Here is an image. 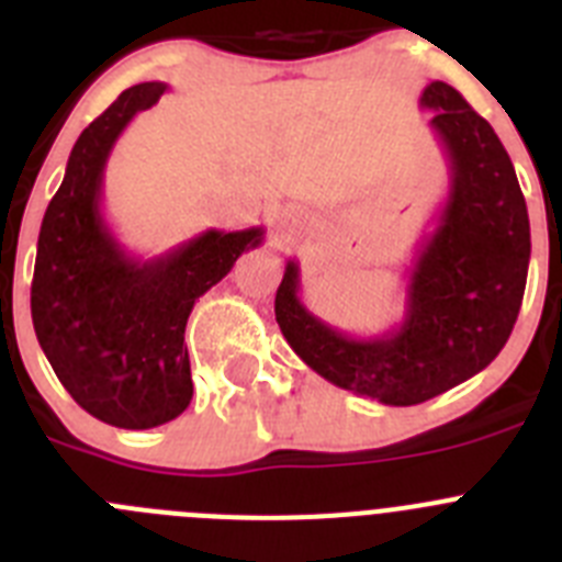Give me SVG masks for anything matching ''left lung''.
Wrapping results in <instances>:
<instances>
[{
	"instance_id": "obj_1",
	"label": "left lung",
	"mask_w": 562,
	"mask_h": 562,
	"mask_svg": "<svg viewBox=\"0 0 562 562\" xmlns=\"http://www.w3.org/2000/svg\"><path fill=\"white\" fill-rule=\"evenodd\" d=\"M448 157L450 188L408 270L405 317L376 337L335 329L301 301L286 261L276 292L281 335L331 385L382 405H419L484 371L513 335L529 272V213L493 126L450 83L419 98Z\"/></svg>"
}]
</instances>
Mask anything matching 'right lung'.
I'll use <instances>...</instances> for the list:
<instances>
[{"label": "right lung", "mask_w": 562, "mask_h": 562, "mask_svg": "<svg viewBox=\"0 0 562 562\" xmlns=\"http://www.w3.org/2000/svg\"><path fill=\"white\" fill-rule=\"evenodd\" d=\"M166 89L128 87L83 128L44 213L30 286L33 329L64 389L87 414L126 430L166 425L191 405L188 315L241 252L265 241V227H211L162 256L137 258L106 225L109 154Z\"/></svg>", "instance_id": "add662e5"}]
</instances>
